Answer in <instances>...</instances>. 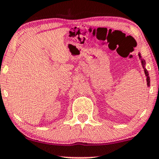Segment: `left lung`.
<instances>
[{
    "label": "left lung",
    "mask_w": 159,
    "mask_h": 159,
    "mask_svg": "<svg viewBox=\"0 0 159 159\" xmlns=\"http://www.w3.org/2000/svg\"><path fill=\"white\" fill-rule=\"evenodd\" d=\"M139 55V57L141 58V56H140V54H138ZM141 63H142V66H143V68L144 69V72H145V75L146 76H147V85H148V87H149V83H150V79H149V73H148V71L147 70V69H145V61H144V60L141 59Z\"/></svg>",
    "instance_id": "8db88e82"
}]
</instances>
